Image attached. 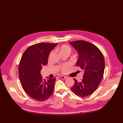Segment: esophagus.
<instances>
[{
    "instance_id": "esophagus-1",
    "label": "esophagus",
    "mask_w": 123,
    "mask_h": 123,
    "mask_svg": "<svg viewBox=\"0 0 123 123\" xmlns=\"http://www.w3.org/2000/svg\"><path fill=\"white\" fill-rule=\"evenodd\" d=\"M60 78L61 79H66L67 78V77H66V76H61L60 77Z\"/></svg>"
}]
</instances>
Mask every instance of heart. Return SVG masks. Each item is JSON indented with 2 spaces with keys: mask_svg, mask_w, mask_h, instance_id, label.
<instances>
[{
  "mask_svg": "<svg viewBox=\"0 0 123 123\" xmlns=\"http://www.w3.org/2000/svg\"><path fill=\"white\" fill-rule=\"evenodd\" d=\"M57 51H58L60 52L61 54H63V53H68L70 54V53L71 52L72 49L71 48L69 45H63L61 46H60L59 48H57L56 49ZM70 67L69 64H66V65H63L61 69V72L62 73H66L67 71L68 68Z\"/></svg>",
  "mask_w": 123,
  "mask_h": 123,
  "instance_id": "b5f03b06",
  "label": "heart"
}]
</instances>
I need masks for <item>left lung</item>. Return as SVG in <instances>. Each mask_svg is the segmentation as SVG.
Segmentation results:
<instances>
[{
    "instance_id": "obj_1",
    "label": "left lung",
    "mask_w": 123,
    "mask_h": 123,
    "mask_svg": "<svg viewBox=\"0 0 123 123\" xmlns=\"http://www.w3.org/2000/svg\"><path fill=\"white\" fill-rule=\"evenodd\" d=\"M70 44L79 54L76 65L84 71L82 81L74 79L71 90L78 96L86 97L92 94L100 85L104 75V58L100 49L91 43L77 40Z\"/></svg>"
}]
</instances>
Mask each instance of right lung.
Listing matches in <instances>:
<instances>
[{"mask_svg": "<svg viewBox=\"0 0 123 123\" xmlns=\"http://www.w3.org/2000/svg\"><path fill=\"white\" fill-rule=\"evenodd\" d=\"M58 43H39L25 51L19 62V77L24 91L31 98L39 101L48 99L52 94L55 78L43 79L40 71L48 63L50 51Z\"/></svg>", "mask_w": 123, "mask_h": 123, "instance_id": "1", "label": "right lung"}]
</instances>
